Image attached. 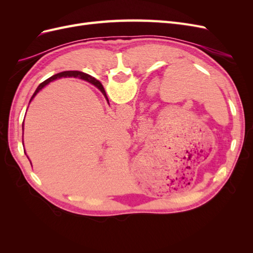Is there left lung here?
Wrapping results in <instances>:
<instances>
[{
	"instance_id": "1",
	"label": "left lung",
	"mask_w": 253,
	"mask_h": 253,
	"mask_svg": "<svg viewBox=\"0 0 253 253\" xmlns=\"http://www.w3.org/2000/svg\"><path fill=\"white\" fill-rule=\"evenodd\" d=\"M96 82H98V81H96Z\"/></svg>"
}]
</instances>
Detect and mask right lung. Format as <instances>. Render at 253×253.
<instances>
[{
  "label": "right lung",
  "mask_w": 253,
  "mask_h": 253,
  "mask_svg": "<svg viewBox=\"0 0 253 253\" xmlns=\"http://www.w3.org/2000/svg\"><path fill=\"white\" fill-rule=\"evenodd\" d=\"M62 77H74V78H80V79H83V80H86V81H88V82H90V83H93L95 86H97L99 89H100V90L102 91V93H104V89H103L101 84L99 83V82H96L97 80L94 79V78H91L89 75H87V74H85V73L79 72V71H67V72H62V73H59V74L53 75V76H51L50 78H48L47 80H45L44 82H42V83L40 84V85L38 86V88L36 89L35 94L33 95L32 99H30V101L33 100L34 97H35L38 93H39V90L42 89L45 85H46V84H48L49 82H51V81H53V80H56V79L62 78ZM30 101H29V102H30Z\"/></svg>",
  "instance_id": "add662e5"
}]
</instances>
